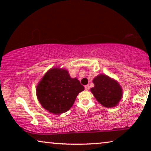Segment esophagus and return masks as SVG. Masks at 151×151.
<instances>
[{"label": "esophagus", "mask_w": 151, "mask_h": 151, "mask_svg": "<svg viewBox=\"0 0 151 151\" xmlns=\"http://www.w3.org/2000/svg\"><path fill=\"white\" fill-rule=\"evenodd\" d=\"M84 88H85V90H86V91H88V90H89V85H88V84H87V85H86L85 86H84Z\"/></svg>", "instance_id": "esophagus-1"}]
</instances>
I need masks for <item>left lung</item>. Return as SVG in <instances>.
<instances>
[{"label":"left lung","instance_id":"8db88e82","mask_svg":"<svg viewBox=\"0 0 151 151\" xmlns=\"http://www.w3.org/2000/svg\"><path fill=\"white\" fill-rule=\"evenodd\" d=\"M95 86L91 91L102 106L111 108L117 105L122 97V88L116 80L100 74L93 80Z\"/></svg>","mask_w":151,"mask_h":151}]
</instances>
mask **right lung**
Masks as SVG:
<instances>
[{
    "instance_id": "add662e5",
    "label": "right lung",
    "mask_w": 151,
    "mask_h": 151,
    "mask_svg": "<svg viewBox=\"0 0 151 151\" xmlns=\"http://www.w3.org/2000/svg\"><path fill=\"white\" fill-rule=\"evenodd\" d=\"M84 89L77 78L70 77L67 70L52 68L39 82L36 95L43 108L53 114H61L71 109Z\"/></svg>"
}]
</instances>
